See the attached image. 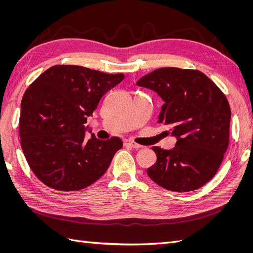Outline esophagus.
<instances>
[{"mask_svg": "<svg viewBox=\"0 0 253 253\" xmlns=\"http://www.w3.org/2000/svg\"><path fill=\"white\" fill-rule=\"evenodd\" d=\"M124 144L126 145V147H131V148H133V149H139V148H140L139 144H137L136 142H134V141H132V140H129V139L124 140Z\"/></svg>", "mask_w": 253, "mask_h": 253, "instance_id": "obj_1", "label": "esophagus"}]
</instances>
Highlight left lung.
<instances>
[{"mask_svg":"<svg viewBox=\"0 0 253 253\" xmlns=\"http://www.w3.org/2000/svg\"><path fill=\"white\" fill-rule=\"evenodd\" d=\"M138 86L154 90L164 104L158 124L170 127L175 147H153L156 163L147 173L174 192L203 187L216 174L229 145L230 105L216 84L194 70L162 67L143 76Z\"/></svg>","mask_w":253,"mask_h":253,"instance_id":"1","label":"left lung"}]
</instances>
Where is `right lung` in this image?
I'll return each mask as SVG.
<instances>
[{
	"label": "right lung",
	"instance_id": "right-lung-1",
	"mask_svg": "<svg viewBox=\"0 0 253 253\" xmlns=\"http://www.w3.org/2000/svg\"><path fill=\"white\" fill-rule=\"evenodd\" d=\"M125 78L78 65H55L38 77L21 102V147L35 175L47 187L78 191L108 170L122 141L100 140L86 124L102 96Z\"/></svg>",
	"mask_w": 253,
	"mask_h": 253
}]
</instances>
